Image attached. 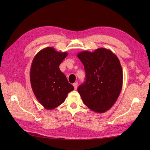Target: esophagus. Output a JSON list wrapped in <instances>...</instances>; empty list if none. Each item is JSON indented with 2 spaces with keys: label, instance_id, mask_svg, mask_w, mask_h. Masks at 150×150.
Listing matches in <instances>:
<instances>
[{
  "label": "esophagus",
  "instance_id": "esophagus-1",
  "mask_svg": "<svg viewBox=\"0 0 150 150\" xmlns=\"http://www.w3.org/2000/svg\"><path fill=\"white\" fill-rule=\"evenodd\" d=\"M78 83H74V84H73V86H74V89H77V88H78Z\"/></svg>",
  "mask_w": 150,
  "mask_h": 150
}]
</instances>
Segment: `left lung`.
Wrapping results in <instances>:
<instances>
[{
	"label": "left lung",
	"mask_w": 150,
	"mask_h": 150,
	"mask_svg": "<svg viewBox=\"0 0 150 150\" xmlns=\"http://www.w3.org/2000/svg\"><path fill=\"white\" fill-rule=\"evenodd\" d=\"M84 66L85 83L78 88L85 105L103 113L114 105L122 86V67L119 59L111 50L98 48L83 51L77 55Z\"/></svg>",
	"instance_id": "left-lung-1"
}]
</instances>
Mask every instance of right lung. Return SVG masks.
Segmentation results:
<instances>
[{"label":"right lung","instance_id":"obj_1","mask_svg":"<svg viewBox=\"0 0 150 150\" xmlns=\"http://www.w3.org/2000/svg\"><path fill=\"white\" fill-rule=\"evenodd\" d=\"M67 52H57L47 47L37 53L32 62L30 81L38 101L46 110H53L65 101L74 88L68 83L59 65L67 56Z\"/></svg>","mask_w":150,"mask_h":150}]
</instances>
